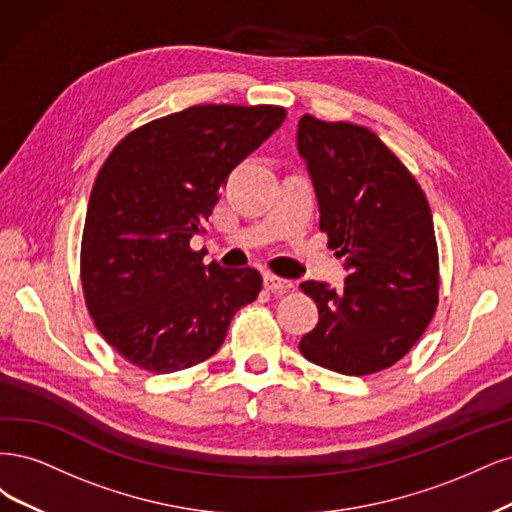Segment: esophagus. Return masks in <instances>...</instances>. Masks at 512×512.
Segmentation results:
<instances>
[{"label": "esophagus", "instance_id": "obj_1", "mask_svg": "<svg viewBox=\"0 0 512 512\" xmlns=\"http://www.w3.org/2000/svg\"><path fill=\"white\" fill-rule=\"evenodd\" d=\"M263 287H266L272 293H285V291H289L293 287V283H291V280H287V278L266 274V276H263Z\"/></svg>", "mask_w": 512, "mask_h": 512}]
</instances>
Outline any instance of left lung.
I'll return each mask as SVG.
<instances>
[{"label":"left lung","mask_w":512,"mask_h":512,"mask_svg":"<svg viewBox=\"0 0 512 512\" xmlns=\"http://www.w3.org/2000/svg\"><path fill=\"white\" fill-rule=\"evenodd\" d=\"M298 151L315 185L321 232L344 257V287L306 280L319 323L300 340L312 364L381 372L423 336L438 306L432 210L404 163L368 127L304 114Z\"/></svg>","instance_id":"obj_1"}]
</instances>
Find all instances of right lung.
Listing matches in <instances>:
<instances>
[{
    "label": "right lung",
    "mask_w": 512,
    "mask_h": 512,
    "mask_svg": "<svg viewBox=\"0 0 512 512\" xmlns=\"http://www.w3.org/2000/svg\"><path fill=\"white\" fill-rule=\"evenodd\" d=\"M280 106H191L127 134L95 178L80 244L89 315L129 364L168 374L221 349L257 300L255 268L204 266L189 242L242 159L283 125Z\"/></svg>",
    "instance_id": "obj_1"
}]
</instances>
